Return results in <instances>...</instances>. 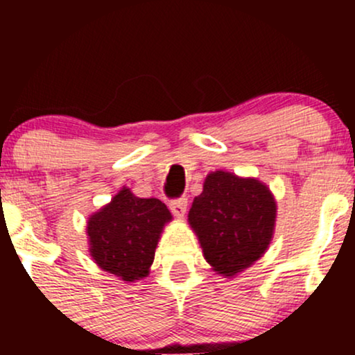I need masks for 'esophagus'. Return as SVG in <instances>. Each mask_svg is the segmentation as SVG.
Segmentation results:
<instances>
[{"label":"esophagus","mask_w":355,"mask_h":355,"mask_svg":"<svg viewBox=\"0 0 355 355\" xmlns=\"http://www.w3.org/2000/svg\"><path fill=\"white\" fill-rule=\"evenodd\" d=\"M187 205H189V200H187L185 197L182 198H177V200H172L170 202V210H172V214L175 217H183L187 211Z\"/></svg>","instance_id":"34e87169"}]
</instances>
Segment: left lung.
Masks as SVG:
<instances>
[{"label":"left lung","instance_id":"8db88e82","mask_svg":"<svg viewBox=\"0 0 355 355\" xmlns=\"http://www.w3.org/2000/svg\"><path fill=\"white\" fill-rule=\"evenodd\" d=\"M275 218L277 203L267 185L222 170L207 175L189 211L203 257L225 277L237 275L266 254Z\"/></svg>","mask_w":355,"mask_h":355}]
</instances>
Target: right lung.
Wrapping results in <instances>:
<instances>
[{"mask_svg":"<svg viewBox=\"0 0 355 355\" xmlns=\"http://www.w3.org/2000/svg\"><path fill=\"white\" fill-rule=\"evenodd\" d=\"M172 214L158 198H140L123 187L108 205L88 218L89 255L125 282L148 275L155 248Z\"/></svg>","mask_w":355,"mask_h":355,"instance_id":"add662e5","label":"right lung"}]
</instances>
